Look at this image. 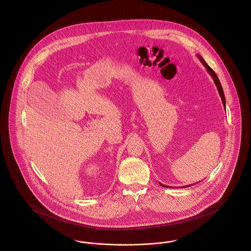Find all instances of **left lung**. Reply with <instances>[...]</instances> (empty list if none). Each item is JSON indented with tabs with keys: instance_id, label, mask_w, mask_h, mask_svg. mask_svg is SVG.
<instances>
[{
	"instance_id": "obj_1",
	"label": "left lung",
	"mask_w": 251,
	"mask_h": 251,
	"mask_svg": "<svg viewBox=\"0 0 251 251\" xmlns=\"http://www.w3.org/2000/svg\"><path fill=\"white\" fill-rule=\"evenodd\" d=\"M197 57L199 58V60L202 62V64L205 66V68H206V70H207V72L211 75V77L213 78V80H214V82H215V84H216V86H217V88H218V90H219V93H220V96H221V98H222V101H223V106H224V109H225V97H224V93H223V86H222V84H221V82H220V80H219V78H218V76H217V74L215 73V71L205 62V60L203 59V57L201 56H199V55H197ZM160 185L161 186H163V187H165V188H169V187H167V186H165V185H163V184H161L160 183ZM187 187H191V185H189V186H185V187H183V188H187Z\"/></svg>"
}]
</instances>
